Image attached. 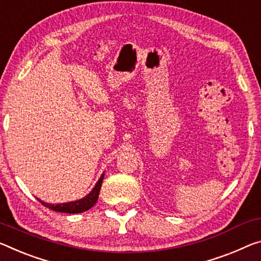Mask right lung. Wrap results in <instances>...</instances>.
Wrapping results in <instances>:
<instances>
[{
	"mask_svg": "<svg viewBox=\"0 0 261 261\" xmlns=\"http://www.w3.org/2000/svg\"><path fill=\"white\" fill-rule=\"evenodd\" d=\"M103 176H105V174H102L100 180L97 181L96 185H95V187L93 188L92 192H90L86 197L81 198V200H79V201L68 202V203H61V204H51V203H45V202L40 201V200H38V201L41 204L46 206V208L53 210V212H58V213L79 214V213L87 212V210L92 208V206L97 202L98 194H100V189H101L102 181H103Z\"/></svg>",
	"mask_w": 261,
	"mask_h": 261,
	"instance_id": "1",
	"label": "right lung"
}]
</instances>
